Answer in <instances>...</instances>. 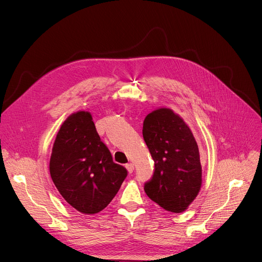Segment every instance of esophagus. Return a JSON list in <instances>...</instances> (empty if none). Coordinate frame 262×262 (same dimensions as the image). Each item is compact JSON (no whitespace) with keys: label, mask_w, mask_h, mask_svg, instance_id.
I'll use <instances>...</instances> for the list:
<instances>
[{"label":"esophagus","mask_w":262,"mask_h":262,"mask_svg":"<svg viewBox=\"0 0 262 262\" xmlns=\"http://www.w3.org/2000/svg\"><path fill=\"white\" fill-rule=\"evenodd\" d=\"M126 168H127V170H128L130 173H132L133 170H134V165H133L132 163H128V164H126Z\"/></svg>","instance_id":"1"}]
</instances>
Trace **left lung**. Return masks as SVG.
Instances as JSON below:
<instances>
[{
    "label": "left lung",
    "instance_id": "obj_1",
    "mask_svg": "<svg viewBox=\"0 0 262 262\" xmlns=\"http://www.w3.org/2000/svg\"><path fill=\"white\" fill-rule=\"evenodd\" d=\"M143 136L155 161L145 192L168 211H184L202 183L199 148L189 127L173 111L162 107L146 116Z\"/></svg>",
    "mask_w": 262,
    "mask_h": 262
}]
</instances>
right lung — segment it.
Returning a JSON list of instances; mask_svg holds the SVG:
<instances>
[{
	"label": "right lung",
	"mask_w": 262,
	"mask_h": 262,
	"mask_svg": "<svg viewBox=\"0 0 262 262\" xmlns=\"http://www.w3.org/2000/svg\"><path fill=\"white\" fill-rule=\"evenodd\" d=\"M52 180L75 209L93 214L107 206L128 176L113 162L89 112L72 114L61 126L50 161Z\"/></svg>",
	"instance_id": "1"
}]
</instances>
